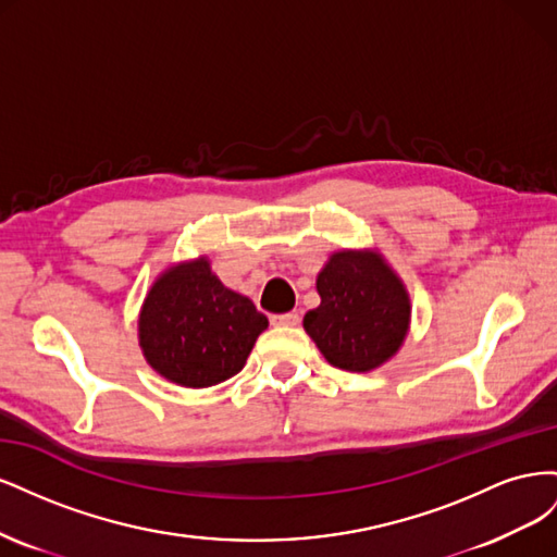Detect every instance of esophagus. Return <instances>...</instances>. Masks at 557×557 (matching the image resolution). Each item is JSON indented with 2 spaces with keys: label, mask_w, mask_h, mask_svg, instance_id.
I'll return each instance as SVG.
<instances>
[{
  "label": "esophagus",
  "mask_w": 557,
  "mask_h": 557,
  "mask_svg": "<svg viewBox=\"0 0 557 557\" xmlns=\"http://www.w3.org/2000/svg\"><path fill=\"white\" fill-rule=\"evenodd\" d=\"M272 325L276 327H295L299 323V313L297 311H290V313H274L272 318Z\"/></svg>",
  "instance_id": "34e87169"
}]
</instances>
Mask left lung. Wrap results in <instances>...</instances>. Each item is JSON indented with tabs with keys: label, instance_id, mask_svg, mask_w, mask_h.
I'll list each match as a JSON object with an SVG mask.
<instances>
[{
	"label": "left lung",
	"instance_id": "obj_1",
	"mask_svg": "<svg viewBox=\"0 0 557 557\" xmlns=\"http://www.w3.org/2000/svg\"><path fill=\"white\" fill-rule=\"evenodd\" d=\"M315 288L320 307L305 315L325 360L346 372H369L393 358L409 330V295L381 256L334 252Z\"/></svg>",
	"mask_w": 557,
	"mask_h": 557
}]
</instances>
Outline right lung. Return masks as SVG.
Instances as JSON below:
<instances>
[{"label":"right lung","instance_id":"1","mask_svg":"<svg viewBox=\"0 0 557 557\" xmlns=\"http://www.w3.org/2000/svg\"><path fill=\"white\" fill-rule=\"evenodd\" d=\"M267 315L195 260L162 274L139 318V344L158 374L185 387H209L239 374Z\"/></svg>","mask_w":557,"mask_h":557}]
</instances>
